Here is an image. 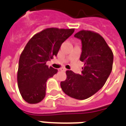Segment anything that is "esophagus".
<instances>
[{
    "mask_svg": "<svg viewBox=\"0 0 126 126\" xmlns=\"http://www.w3.org/2000/svg\"><path fill=\"white\" fill-rule=\"evenodd\" d=\"M60 71H66V69L65 68H60Z\"/></svg>",
    "mask_w": 126,
    "mask_h": 126,
    "instance_id": "34e87169",
    "label": "esophagus"
}]
</instances>
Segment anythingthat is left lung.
Instances as JSON below:
<instances>
[{
	"mask_svg": "<svg viewBox=\"0 0 126 126\" xmlns=\"http://www.w3.org/2000/svg\"><path fill=\"white\" fill-rule=\"evenodd\" d=\"M74 36L81 40L79 60L84 63V67L81 74L66 71V79L60 86L65 94L81 100L104 86L112 69L113 53L104 38L96 32L81 30Z\"/></svg>",
	"mask_w": 126,
	"mask_h": 126,
	"instance_id": "1",
	"label": "left lung"
}]
</instances>
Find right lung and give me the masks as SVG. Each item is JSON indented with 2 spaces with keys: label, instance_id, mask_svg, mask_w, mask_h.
Masks as SVG:
<instances>
[{
  "label": "right lung",
  "instance_id": "right-lung-1",
  "mask_svg": "<svg viewBox=\"0 0 126 126\" xmlns=\"http://www.w3.org/2000/svg\"><path fill=\"white\" fill-rule=\"evenodd\" d=\"M74 29L47 28L32 37L21 53L17 81L22 97L29 104H37L45 98L46 82L58 70L47 62L58 54L62 44L73 33Z\"/></svg>",
  "mask_w": 126,
  "mask_h": 126
}]
</instances>
